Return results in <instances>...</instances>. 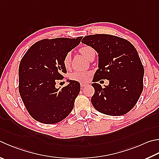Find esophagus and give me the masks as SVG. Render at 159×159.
<instances>
[{
    "label": "esophagus",
    "instance_id": "esophagus-1",
    "mask_svg": "<svg viewBox=\"0 0 159 159\" xmlns=\"http://www.w3.org/2000/svg\"><path fill=\"white\" fill-rule=\"evenodd\" d=\"M86 85H87V83H80V86H81L82 88L84 87V86H85Z\"/></svg>",
    "mask_w": 159,
    "mask_h": 159
}]
</instances>
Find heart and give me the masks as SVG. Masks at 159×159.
<instances>
[{
  "label": "heart",
  "mask_w": 159,
  "mask_h": 159,
  "mask_svg": "<svg viewBox=\"0 0 159 159\" xmlns=\"http://www.w3.org/2000/svg\"><path fill=\"white\" fill-rule=\"evenodd\" d=\"M79 51L88 60H91L96 55V51H95L94 48L88 45L83 46L79 48ZM62 62L66 68L70 67L71 62V55L70 53H67L65 55L64 58H63ZM90 76L91 73L89 71H75L71 74L70 79L77 82L84 83L88 81Z\"/></svg>",
  "instance_id": "heart-1"
}]
</instances>
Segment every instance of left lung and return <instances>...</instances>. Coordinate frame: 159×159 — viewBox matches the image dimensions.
<instances>
[{
	"mask_svg": "<svg viewBox=\"0 0 159 159\" xmlns=\"http://www.w3.org/2000/svg\"><path fill=\"white\" fill-rule=\"evenodd\" d=\"M98 53L99 69L94 74V94L91 102L97 111L111 116L127 113L134 107L143 89L144 67L137 50L122 37L95 34L81 41ZM107 79L109 85L103 89L96 83Z\"/></svg>",
	"mask_w": 159,
	"mask_h": 159,
	"instance_id": "obj_1",
	"label": "left lung"
}]
</instances>
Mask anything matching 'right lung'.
Listing matches in <instances>:
<instances>
[{
    "instance_id": "1",
    "label": "right lung",
    "mask_w": 159,
    "mask_h": 159,
    "mask_svg": "<svg viewBox=\"0 0 159 159\" xmlns=\"http://www.w3.org/2000/svg\"><path fill=\"white\" fill-rule=\"evenodd\" d=\"M82 37L44 39L32 45L23 56L19 68V91L30 116L47 125L60 122L70 114L80 89V83L70 80L56 88L64 79L66 54L79 44Z\"/></svg>"
}]
</instances>
